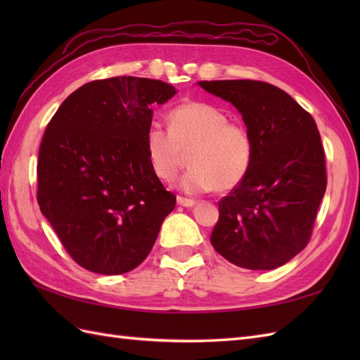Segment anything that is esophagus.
Segmentation results:
<instances>
[{
    "mask_svg": "<svg viewBox=\"0 0 360 360\" xmlns=\"http://www.w3.org/2000/svg\"><path fill=\"white\" fill-rule=\"evenodd\" d=\"M176 201H178L179 205H184V207H192V205H195V200H192V198L178 196L176 198Z\"/></svg>",
    "mask_w": 360,
    "mask_h": 360,
    "instance_id": "34e87169",
    "label": "esophagus"
}]
</instances>
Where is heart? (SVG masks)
<instances>
[{
	"label": "heart",
	"mask_w": 360,
	"mask_h": 360,
	"mask_svg": "<svg viewBox=\"0 0 360 360\" xmlns=\"http://www.w3.org/2000/svg\"><path fill=\"white\" fill-rule=\"evenodd\" d=\"M167 119L168 131L151 125L145 136L150 165L159 179L173 181L186 155L190 168L181 179L186 192H231L248 178L255 142L246 127L205 102L181 103Z\"/></svg>",
	"instance_id": "obj_1"
}]
</instances>
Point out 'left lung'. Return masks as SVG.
Masks as SVG:
<instances>
[{
  "mask_svg": "<svg viewBox=\"0 0 360 360\" xmlns=\"http://www.w3.org/2000/svg\"><path fill=\"white\" fill-rule=\"evenodd\" d=\"M198 85L231 102L255 142L248 178L218 202L212 246L244 269H275L307 248L326 190L325 150L316 122L271 83Z\"/></svg>",
  "mask_w": 360,
  "mask_h": 360,
  "instance_id": "1",
  "label": "left lung"
}]
</instances>
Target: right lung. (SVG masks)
<instances>
[{
    "mask_svg": "<svg viewBox=\"0 0 360 360\" xmlns=\"http://www.w3.org/2000/svg\"><path fill=\"white\" fill-rule=\"evenodd\" d=\"M174 94L160 80H94L74 91L46 127L37 201L68 254L91 272L133 271L174 209L176 195L153 172L145 148L151 105Z\"/></svg>",
    "mask_w": 360,
    "mask_h": 360,
    "instance_id": "obj_1",
    "label": "right lung"
}]
</instances>
